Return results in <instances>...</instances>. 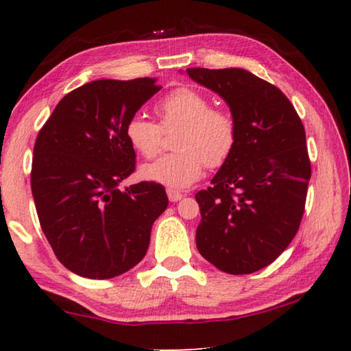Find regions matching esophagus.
<instances>
[{
    "mask_svg": "<svg viewBox=\"0 0 351 351\" xmlns=\"http://www.w3.org/2000/svg\"><path fill=\"white\" fill-rule=\"evenodd\" d=\"M167 197H169V199L171 201V203H176V201H180L184 195L181 193V192H178V190H175V189H167Z\"/></svg>",
    "mask_w": 351,
    "mask_h": 351,
    "instance_id": "34e87169",
    "label": "esophagus"
}]
</instances>
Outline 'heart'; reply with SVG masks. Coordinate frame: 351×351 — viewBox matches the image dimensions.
<instances>
[{
    "label": "heart",
    "mask_w": 351,
    "mask_h": 351,
    "mask_svg": "<svg viewBox=\"0 0 351 351\" xmlns=\"http://www.w3.org/2000/svg\"><path fill=\"white\" fill-rule=\"evenodd\" d=\"M159 123L142 114L127 122V139L136 152L152 159L161 152L164 134L176 133V153L142 167L147 180L170 189H187L204 167L218 169L228 161L237 142V123L229 111L212 108L210 99L190 86L170 91L154 106Z\"/></svg>",
    "instance_id": "b5f03b06"
}]
</instances>
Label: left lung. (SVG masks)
I'll list each match as a JSON object with an SVG mask.
<instances>
[{
  "label": "left lung",
  "instance_id": "left-lung-1",
  "mask_svg": "<svg viewBox=\"0 0 351 351\" xmlns=\"http://www.w3.org/2000/svg\"><path fill=\"white\" fill-rule=\"evenodd\" d=\"M218 93L237 123V142L212 186L195 195L201 212L197 247L228 274L271 265L299 230L311 162L305 128L289 99L246 69L189 68Z\"/></svg>",
  "mask_w": 351,
  "mask_h": 351
}]
</instances>
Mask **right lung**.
Listing matches in <instances>:
<instances>
[{
    "label": "right lung",
    "mask_w": 351,
    "mask_h": 351,
    "mask_svg": "<svg viewBox=\"0 0 351 351\" xmlns=\"http://www.w3.org/2000/svg\"><path fill=\"white\" fill-rule=\"evenodd\" d=\"M161 86L153 79L94 80L68 93L34 145L31 186L38 221L58 261L82 277L132 269L167 209L161 184L119 190L136 170L127 122Z\"/></svg>",
    "instance_id": "add662e5"
}]
</instances>
